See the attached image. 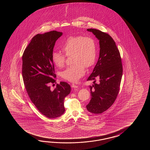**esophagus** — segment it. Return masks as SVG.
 Here are the masks:
<instances>
[{
    "label": "esophagus",
    "instance_id": "1",
    "mask_svg": "<svg viewBox=\"0 0 150 150\" xmlns=\"http://www.w3.org/2000/svg\"><path fill=\"white\" fill-rule=\"evenodd\" d=\"M71 87H72V88H78V86H77L76 85V84H74V83H72V85H71Z\"/></svg>",
    "mask_w": 150,
    "mask_h": 150
}]
</instances>
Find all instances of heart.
<instances>
[{"instance_id": "heart-1", "label": "heart", "mask_w": 150, "mask_h": 150, "mask_svg": "<svg viewBox=\"0 0 150 150\" xmlns=\"http://www.w3.org/2000/svg\"><path fill=\"white\" fill-rule=\"evenodd\" d=\"M59 47L67 56H71L73 64L61 72V76L67 81L76 82L85 74V67H91L97 57V45L95 40L82 35L71 36L61 43ZM51 59L56 67H64L65 56L58 52H53Z\"/></svg>"}]
</instances>
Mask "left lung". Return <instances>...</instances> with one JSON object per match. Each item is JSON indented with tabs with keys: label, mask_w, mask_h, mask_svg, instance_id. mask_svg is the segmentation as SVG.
<instances>
[{
	"label": "left lung",
	"mask_w": 150,
	"mask_h": 150,
	"mask_svg": "<svg viewBox=\"0 0 150 150\" xmlns=\"http://www.w3.org/2000/svg\"><path fill=\"white\" fill-rule=\"evenodd\" d=\"M87 30L99 40L100 49L98 61L87 79L94 80V84L90 86L92 97L86 108L89 112L98 114L109 108L117 98L123 67L120 51L112 37L96 29Z\"/></svg>",
	"instance_id": "left-lung-1"
}]
</instances>
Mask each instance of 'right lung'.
<instances>
[{
	"instance_id": "right-lung-1",
	"label": "right lung",
	"mask_w": 150,
	"mask_h": 150,
	"mask_svg": "<svg viewBox=\"0 0 150 150\" xmlns=\"http://www.w3.org/2000/svg\"><path fill=\"white\" fill-rule=\"evenodd\" d=\"M62 34L53 30L35 35L23 55L22 74L26 91L38 111L49 118L64 113V99L71 92L70 85L64 81L57 84L54 90L49 86L56 82L51 54L55 42Z\"/></svg>"
}]
</instances>
